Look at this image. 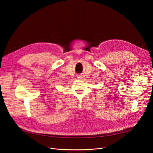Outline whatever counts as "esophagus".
I'll use <instances>...</instances> for the list:
<instances>
[{"mask_svg":"<svg viewBox=\"0 0 153 153\" xmlns=\"http://www.w3.org/2000/svg\"><path fill=\"white\" fill-rule=\"evenodd\" d=\"M77 78H79V79H81V78H82V75H78L77 76Z\"/></svg>","mask_w":153,"mask_h":153,"instance_id":"1","label":"esophagus"}]
</instances>
